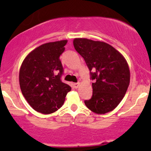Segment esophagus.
<instances>
[{
  "mask_svg": "<svg viewBox=\"0 0 151 151\" xmlns=\"http://www.w3.org/2000/svg\"><path fill=\"white\" fill-rule=\"evenodd\" d=\"M79 85H80V82H77V83L74 84V87L76 88H78Z\"/></svg>",
  "mask_w": 151,
  "mask_h": 151,
  "instance_id": "1",
  "label": "esophagus"
}]
</instances>
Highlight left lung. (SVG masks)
<instances>
[{
  "label": "left lung",
  "mask_w": 151,
  "mask_h": 151,
  "mask_svg": "<svg viewBox=\"0 0 151 151\" xmlns=\"http://www.w3.org/2000/svg\"><path fill=\"white\" fill-rule=\"evenodd\" d=\"M73 45L90 70L93 93L85 101L97 114L112 111L121 102L130 82V71L125 57L107 43L87 38H75Z\"/></svg>",
  "instance_id": "1"
}]
</instances>
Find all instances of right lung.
Segmentation results:
<instances>
[{
	"instance_id": "add662e5",
	"label": "right lung",
	"mask_w": 151,
	"mask_h": 151,
	"mask_svg": "<svg viewBox=\"0 0 151 151\" xmlns=\"http://www.w3.org/2000/svg\"><path fill=\"white\" fill-rule=\"evenodd\" d=\"M67 40L48 42L31 51L19 69L21 91L29 104L43 114L54 113L63 104L71 87L61 81L60 57Z\"/></svg>"
}]
</instances>
